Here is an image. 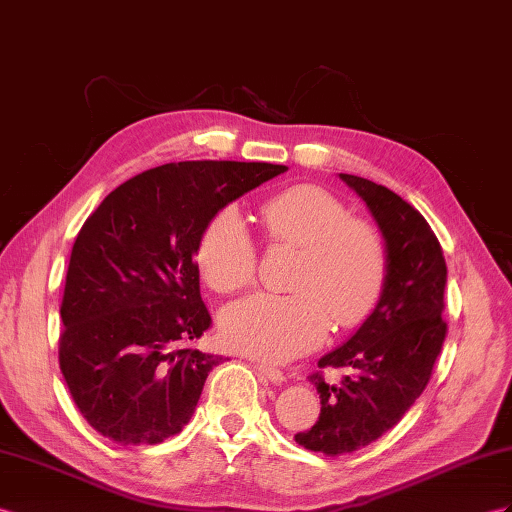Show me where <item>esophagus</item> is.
I'll use <instances>...</instances> for the list:
<instances>
[{
	"instance_id": "1",
	"label": "esophagus",
	"mask_w": 512,
	"mask_h": 512,
	"mask_svg": "<svg viewBox=\"0 0 512 512\" xmlns=\"http://www.w3.org/2000/svg\"><path fill=\"white\" fill-rule=\"evenodd\" d=\"M253 368H255L261 376L268 378L270 383H283V381H285V374H283L281 370L270 368V365H266V363H253Z\"/></svg>"
}]
</instances>
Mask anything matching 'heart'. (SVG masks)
<instances>
[{
    "instance_id": "heart-1",
    "label": "heart",
    "mask_w": 512,
    "mask_h": 512,
    "mask_svg": "<svg viewBox=\"0 0 512 512\" xmlns=\"http://www.w3.org/2000/svg\"><path fill=\"white\" fill-rule=\"evenodd\" d=\"M272 242L300 248L292 294L257 292L235 300L220 316V335L231 350L264 361H287L320 346L335 322L352 329L381 298L387 251L368 222L313 186L283 190L259 209ZM196 261L216 292H235L255 277L257 248L238 207H222L207 222Z\"/></svg>"
}]
</instances>
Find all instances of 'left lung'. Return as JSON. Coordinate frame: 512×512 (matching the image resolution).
Listing matches in <instances>:
<instances>
[{
    "instance_id": "obj_1",
    "label": "left lung",
    "mask_w": 512,
    "mask_h": 512,
    "mask_svg": "<svg viewBox=\"0 0 512 512\" xmlns=\"http://www.w3.org/2000/svg\"><path fill=\"white\" fill-rule=\"evenodd\" d=\"M374 218L387 251L381 298L344 346L324 355L320 368H350L339 385L309 376L320 393V417L298 445L339 456L365 448L396 426L430 381L445 339L443 251L424 216L396 192L339 173Z\"/></svg>"
}]
</instances>
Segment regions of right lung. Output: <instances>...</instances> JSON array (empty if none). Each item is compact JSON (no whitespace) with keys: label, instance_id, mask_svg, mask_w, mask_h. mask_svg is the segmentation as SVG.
I'll return each mask as SVG.
<instances>
[{"label":"right lung","instance_id":"obj_1","mask_svg":"<svg viewBox=\"0 0 512 512\" xmlns=\"http://www.w3.org/2000/svg\"><path fill=\"white\" fill-rule=\"evenodd\" d=\"M266 162H179L131 177L88 216L60 307V370L103 437L153 445L190 422L220 357L181 344L212 324L196 248L222 207L285 173Z\"/></svg>","mask_w":512,"mask_h":512}]
</instances>
